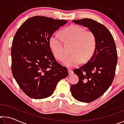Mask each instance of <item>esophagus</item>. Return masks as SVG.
<instances>
[{"instance_id": "34e87169", "label": "esophagus", "mask_w": 124, "mask_h": 124, "mask_svg": "<svg viewBox=\"0 0 124 124\" xmlns=\"http://www.w3.org/2000/svg\"><path fill=\"white\" fill-rule=\"evenodd\" d=\"M68 71L69 75H71V74H72L73 73V70H68Z\"/></svg>"}]
</instances>
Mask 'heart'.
Returning a JSON list of instances; mask_svg holds the SVG:
<instances>
[{
	"label": "heart",
	"instance_id": "1",
	"mask_svg": "<svg viewBox=\"0 0 124 124\" xmlns=\"http://www.w3.org/2000/svg\"><path fill=\"white\" fill-rule=\"evenodd\" d=\"M60 34L65 41L73 43L70 50L72 54L63 61L64 66L76 67L84 59L88 60L93 55L96 49V39L91 31H85L83 27L77 25H72L61 31ZM49 44L55 58L62 61L66 52L61 38L57 34L52 35Z\"/></svg>",
	"mask_w": 124,
	"mask_h": 124
}]
</instances>
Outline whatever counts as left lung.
Returning a JSON list of instances; mask_svg holds the SVG:
<instances>
[{
	"mask_svg": "<svg viewBox=\"0 0 124 124\" xmlns=\"http://www.w3.org/2000/svg\"><path fill=\"white\" fill-rule=\"evenodd\" d=\"M72 21L89 28L96 39L95 53L86 63L73 71L79 82L70 86L75 100L89 103L101 97L112 85L117 62L116 45L112 34L100 23L90 18Z\"/></svg>",
	"mask_w": 124,
	"mask_h": 124,
	"instance_id": "1",
	"label": "left lung"
}]
</instances>
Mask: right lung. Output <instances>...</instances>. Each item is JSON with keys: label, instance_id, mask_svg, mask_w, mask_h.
<instances>
[{"label": "right lung", "instance_id": "right-lung-1", "mask_svg": "<svg viewBox=\"0 0 124 124\" xmlns=\"http://www.w3.org/2000/svg\"><path fill=\"white\" fill-rule=\"evenodd\" d=\"M68 22L44 16H34L20 27L11 46V70L17 83L34 99L49 97L68 70L54 58L49 44L50 37Z\"/></svg>", "mask_w": 124, "mask_h": 124}]
</instances>
